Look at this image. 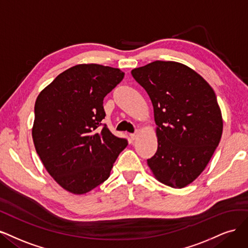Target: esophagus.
<instances>
[{"mask_svg":"<svg viewBox=\"0 0 248 248\" xmlns=\"http://www.w3.org/2000/svg\"><path fill=\"white\" fill-rule=\"evenodd\" d=\"M130 136H131V139L132 140H136V139H137V137H138V132H136L135 134H131Z\"/></svg>","mask_w":248,"mask_h":248,"instance_id":"1","label":"esophagus"}]
</instances>
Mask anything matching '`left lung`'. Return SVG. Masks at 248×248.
I'll list each match as a JSON object with an SVG mask.
<instances>
[{
  "label": "left lung",
  "mask_w": 248,
  "mask_h": 248,
  "mask_svg": "<svg viewBox=\"0 0 248 248\" xmlns=\"http://www.w3.org/2000/svg\"><path fill=\"white\" fill-rule=\"evenodd\" d=\"M132 75L148 93L157 125V150L147 164L158 181L185 187L203 172L220 141L217 95L202 76L176 62L155 61Z\"/></svg>",
  "instance_id": "left-lung-1"
}]
</instances>
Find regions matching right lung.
I'll return each instance as SVG.
<instances>
[{"label": "right lung", "instance_id": "1", "mask_svg": "<svg viewBox=\"0 0 248 248\" xmlns=\"http://www.w3.org/2000/svg\"><path fill=\"white\" fill-rule=\"evenodd\" d=\"M124 76L116 68L83 63L62 72L38 95L31 131L37 154L70 193L82 195L105 181L127 145L101 123L103 100Z\"/></svg>", "mask_w": 248, "mask_h": 248}]
</instances>
